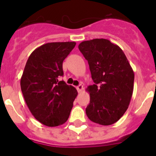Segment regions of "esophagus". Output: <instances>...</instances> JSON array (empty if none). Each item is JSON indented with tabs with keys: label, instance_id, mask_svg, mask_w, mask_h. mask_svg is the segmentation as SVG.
<instances>
[{
	"label": "esophagus",
	"instance_id": "34e87169",
	"mask_svg": "<svg viewBox=\"0 0 156 156\" xmlns=\"http://www.w3.org/2000/svg\"><path fill=\"white\" fill-rule=\"evenodd\" d=\"M77 90H78V93H81V90H83V85H81V84H79L78 86H77Z\"/></svg>",
	"mask_w": 156,
	"mask_h": 156
}]
</instances>
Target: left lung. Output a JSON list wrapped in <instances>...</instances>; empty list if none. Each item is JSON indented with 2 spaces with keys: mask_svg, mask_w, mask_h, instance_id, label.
<instances>
[{
  "mask_svg": "<svg viewBox=\"0 0 156 156\" xmlns=\"http://www.w3.org/2000/svg\"><path fill=\"white\" fill-rule=\"evenodd\" d=\"M78 49L89 64L94 84L87 87L88 119L101 125L115 123L130 104L134 73L123 50L104 38L85 41Z\"/></svg>",
  "mask_w": 156,
  "mask_h": 156,
  "instance_id": "left-lung-1",
  "label": "left lung"
}]
</instances>
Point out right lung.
Masks as SVG:
<instances>
[{
    "mask_svg": "<svg viewBox=\"0 0 156 156\" xmlns=\"http://www.w3.org/2000/svg\"><path fill=\"white\" fill-rule=\"evenodd\" d=\"M75 42H52L34 50L28 59L20 85L25 101L34 118L43 125L56 127L68 120L78 95L73 86L59 81L62 62Z\"/></svg>",
    "mask_w": 156,
    "mask_h": 156,
    "instance_id": "obj_1",
    "label": "right lung"
}]
</instances>
